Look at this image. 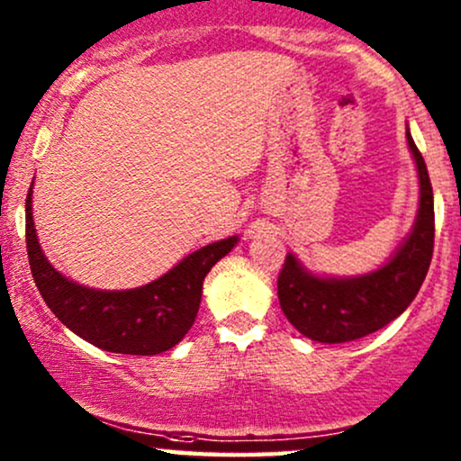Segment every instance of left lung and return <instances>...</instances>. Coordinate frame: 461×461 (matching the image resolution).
<instances>
[{
    "instance_id": "left-lung-1",
    "label": "left lung",
    "mask_w": 461,
    "mask_h": 461,
    "mask_svg": "<svg viewBox=\"0 0 461 461\" xmlns=\"http://www.w3.org/2000/svg\"><path fill=\"white\" fill-rule=\"evenodd\" d=\"M405 140L419 172V209L408 237L382 267L362 276H319L286 254L278 300L297 332L317 343H349L377 332L412 304L434 252V192L410 129Z\"/></svg>"
}]
</instances>
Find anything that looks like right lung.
<instances>
[{
    "mask_svg": "<svg viewBox=\"0 0 461 461\" xmlns=\"http://www.w3.org/2000/svg\"><path fill=\"white\" fill-rule=\"evenodd\" d=\"M32 189L34 181L25 198V241L38 291L70 332L112 354L155 356L175 348L196 321L204 276L240 241L232 235L198 248L153 283L135 289H92L47 261L36 237Z\"/></svg>",
    "mask_w": 461,
    "mask_h": 461,
    "instance_id": "obj_1",
    "label": "right lung"
}]
</instances>
